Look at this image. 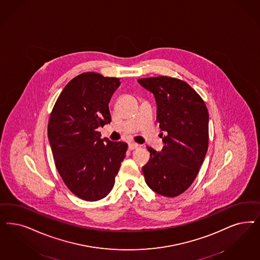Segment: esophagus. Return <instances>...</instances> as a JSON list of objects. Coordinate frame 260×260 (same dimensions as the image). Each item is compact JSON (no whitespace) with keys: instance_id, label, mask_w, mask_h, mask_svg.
Wrapping results in <instances>:
<instances>
[{"instance_id":"esophagus-1","label":"esophagus","mask_w":260,"mask_h":260,"mask_svg":"<svg viewBox=\"0 0 260 260\" xmlns=\"http://www.w3.org/2000/svg\"><path fill=\"white\" fill-rule=\"evenodd\" d=\"M139 147V145L136 143H129L128 144V150L129 151H133V150H135L136 148H138Z\"/></svg>"}]
</instances>
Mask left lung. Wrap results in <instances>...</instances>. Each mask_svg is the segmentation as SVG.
<instances>
[{"label": "left lung", "mask_w": 260, "mask_h": 260, "mask_svg": "<svg viewBox=\"0 0 260 260\" xmlns=\"http://www.w3.org/2000/svg\"><path fill=\"white\" fill-rule=\"evenodd\" d=\"M157 105L156 121L164 147H147L150 160L142 167L148 186L164 197H177L196 179L208 148V111L204 100L187 82L166 76L139 79Z\"/></svg>", "instance_id": "obj_1"}]
</instances>
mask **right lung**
<instances>
[{
	"label": "right lung",
	"mask_w": 260,
	"mask_h": 260,
	"mask_svg": "<svg viewBox=\"0 0 260 260\" xmlns=\"http://www.w3.org/2000/svg\"><path fill=\"white\" fill-rule=\"evenodd\" d=\"M121 82L95 72L69 81L48 124L54 164L65 185L84 201L106 197L113 188L127 144L102 139L99 126L111 122L108 104Z\"/></svg>",
	"instance_id": "add662e5"
}]
</instances>
